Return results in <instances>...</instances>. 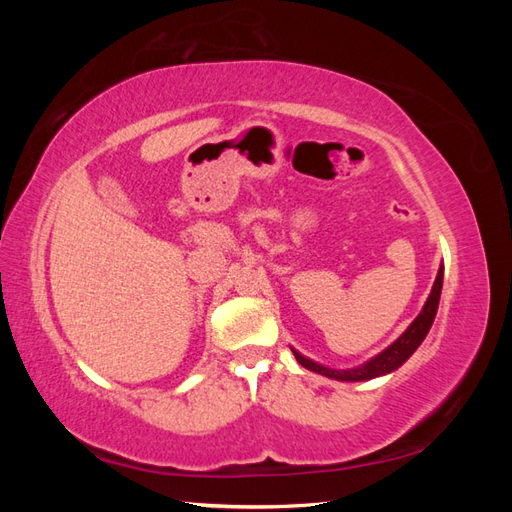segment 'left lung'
Returning a JSON list of instances; mask_svg holds the SVG:
<instances>
[{
  "mask_svg": "<svg viewBox=\"0 0 512 512\" xmlns=\"http://www.w3.org/2000/svg\"><path fill=\"white\" fill-rule=\"evenodd\" d=\"M442 280H444V267L438 269L436 282H433V286H431V292L421 309V314H418L410 322V327L401 333L389 348H384L380 354L371 356L369 361L356 365V367H350V369H333V367L320 365L312 359H307V356H303L299 350L290 348L294 352V359H297L309 371H316V374H320V376H327L331 380H342V382H363V380H374V378L391 374V371H395L397 367H401L410 359V356L416 352V348L421 346L423 339L427 337L431 324H433V318H436V314H438Z\"/></svg>",
  "mask_w": 512,
  "mask_h": 512,
  "instance_id": "8db88e82",
  "label": "left lung"
}]
</instances>
